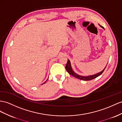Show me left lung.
I'll use <instances>...</instances> for the list:
<instances>
[{
    "instance_id": "obj_1",
    "label": "left lung",
    "mask_w": 122,
    "mask_h": 122,
    "mask_svg": "<svg viewBox=\"0 0 122 122\" xmlns=\"http://www.w3.org/2000/svg\"><path fill=\"white\" fill-rule=\"evenodd\" d=\"M101 27H102L103 29H104V28L102 26H101ZM106 66L105 67V68H104V70H103L102 71H101L100 73H98L97 74H96L95 75H91V76H80L78 75H77V74H76L74 72V71H73L72 68H71V63H70V61L69 60H67V62L66 64V66H65V68H66V70L67 71V72L69 73L70 75H71V76H73L77 78L80 79V80H85V81H88V80H92L94 78H96V77H97L98 76L101 75V74H102V73L104 72V70H105Z\"/></svg>"
}]
</instances>
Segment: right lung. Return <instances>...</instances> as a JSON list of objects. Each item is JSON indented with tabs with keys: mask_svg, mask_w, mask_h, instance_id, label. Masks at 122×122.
I'll return each instance as SVG.
<instances>
[{
	"mask_svg": "<svg viewBox=\"0 0 122 122\" xmlns=\"http://www.w3.org/2000/svg\"><path fill=\"white\" fill-rule=\"evenodd\" d=\"M47 80H46V81H47ZM46 81H45V82H44V83H43V84H44V83H45V82H46Z\"/></svg>",
	"mask_w": 122,
	"mask_h": 122,
	"instance_id": "1",
	"label": "right lung"
}]
</instances>
